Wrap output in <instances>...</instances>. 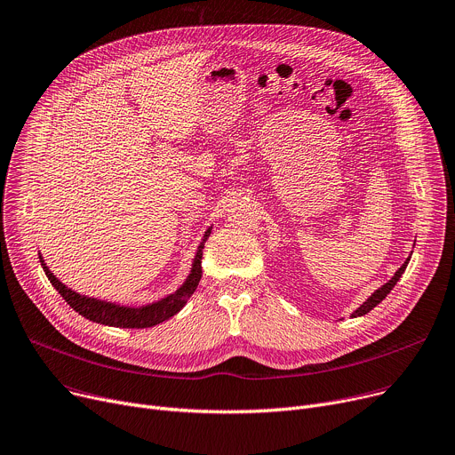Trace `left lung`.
<instances>
[{"label": "left lung", "mask_w": 455, "mask_h": 455, "mask_svg": "<svg viewBox=\"0 0 455 455\" xmlns=\"http://www.w3.org/2000/svg\"><path fill=\"white\" fill-rule=\"evenodd\" d=\"M408 261H410V258L403 263V267L395 272V275H393V278L389 280V282H386L382 287H379L377 291H373L371 292V296L366 299V301H362V304L351 313V318H356V316H362V315H368L373 307H377L380 301L391 292V289L395 287V283L401 280V276H403V272L406 270V265H408Z\"/></svg>", "instance_id": "1"}]
</instances>
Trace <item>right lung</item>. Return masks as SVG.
<instances>
[{
	"instance_id": "obj_1",
	"label": "right lung",
	"mask_w": 455,
	"mask_h": 455,
	"mask_svg": "<svg viewBox=\"0 0 455 455\" xmlns=\"http://www.w3.org/2000/svg\"><path fill=\"white\" fill-rule=\"evenodd\" d=\"M210 232H212V227L204 232V235L201 239V243H199L197 252L192 261L190 275L187 276L183 285H180L175 292H172L157 301H151V304H146V306H123V304H116V301H108V299H99V298L80 294V292L69 289L66 283H62L52 275L45 259L42 258V254H40V263L45 270V276L52 283V287L60 294H62V298L68 301V304L84 318L102 323V325H109V327H128V329L154 327V325L166 322L173 315H177L187 306L188 298L196 292L201 275H203V268H201L203 249H204V243H206Z\"/></svg>"
}]
</instances>
